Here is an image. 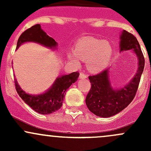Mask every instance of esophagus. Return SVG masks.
Returning a JSON list of instances; mask_svg holds the SVG:
<instances>
[{
	"instance_id": "esophagus-1",
	"label": "esophagus",
	"mask_w": 151,
	"mask_h": 151,
	"mask_svg": "<svg viewBox=\"0 0 151 151\" xmlns=\"http://www.w3.org/2000/svg\"><path fill=\"white\" fill-rule=\"evenodd\" d=\"M87 77H88V75H87V74H83V72L80 73V79H86Z\"/></svg>"
}]
</instances>
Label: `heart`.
Wrapping results in <instances>:
<instances>
[{
	"instance_id": "obj_1",
	"label": "heart",
	"mask_w": 151,
	"mask_h": 151,
	"mask_svg": "<svg viewBox=\"0 0 151 151\" xmlns=\"http://www.w3.org/2000/svg\"><path fill=\"white\" fill-rule=\"evenodd\" d=\"M112 48L106 41L92 37H83L75 44L74 52H69L68 58L76 63L79 59L86 60L87 68L92 72L102 71L112 58Z\"/></svg>"
}]
</instances>
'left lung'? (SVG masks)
Wrapping results in <instances>:
<instances>
[{"mask_svg":"<svg viewBox=\"0 0 151 151\" xmlns=\"http://www.w3.org/2000/svg\"><path fill=\"white\" fill-rule=\"evenodd\" d=\"M120 39V52L133 50L137 58L138 68L132 80L118 89L113 88L111 84L109 68L88 77L91 88L87 95L85 103L91 112L101 118H109L116 115L132 102L144 69L145 58L137 38L123 30Z\"/></svg>","mask_w":151,"mask_h":151,"instance_id":"8db88e82","label":"left lung"}]
</instances>
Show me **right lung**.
Segmentation results:
<instances>
[{
	"instance_id": "right-lung-1",
	"label": "right lung",
	"mask_w": 151,
	"mask_h": 151,
	"mask_svg": "<svg viewBox=\"0 0 151 151\" xmlns=\"http://www.w3.org/2000/svg\"><path fill=\"white\" fill-rule=\"evenodd\" d=\"M30 42H36L52 50L57 48L58 46L57 42L47 35L41 28L39 24L33 25L20 35L17 44V49L23 43ZM79 75L80 73L76 71L66 75L60 76L46 92L39 95H30L22 91L16 79L14 83L18 95L28 106L39 113L48 115L61 107L66 90L73 83L77 82Z\"/></svg>"
}]
</instances>
